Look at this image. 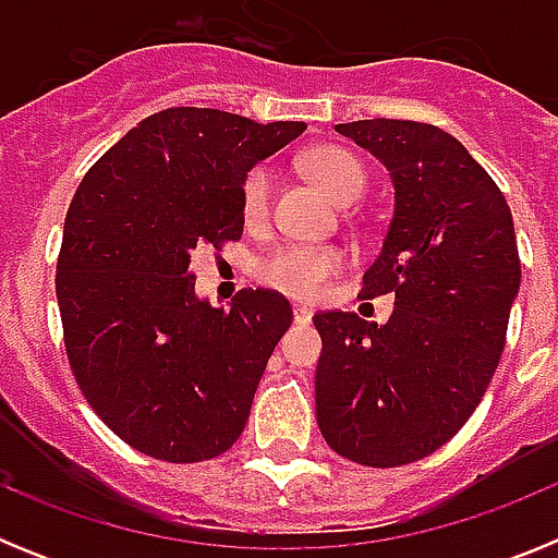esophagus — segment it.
<instances>
[{
	"mask_svg": "<svg viewBox=\"0 0 558 558\" xmlns=\"http://www.w3.org/2000/svg\"><path fill=\"white\" fill-rule=\"evenodd\" d=\"M293 318H295V324H310L313 322V307H307V304H295Z\"/></svg>",
	"mask_w": 558,
	"mask_h": 558,
	"instance_id": "1",
	"label": "esophagus"
}]
</instances>
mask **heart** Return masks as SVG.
I'll use <instances>...</instances> for the list:
<instances>
[{
  "mask_svg": "<svg viewBox=\"0 0 558 558\" xmlns=\"http://www.w3.org/2000/svg\"><path fill=\"white\" fill-rule=\"evenodd\" d=\"M324 192H329L338 204L349 206L366 190V167L360 165L349 150L340 147H318L304 159ZM270 190L274 175L268 167H256L243 184V218L248 223L265 220L270 209ZM347 265V256L335 248H282L268 256L259 268L263 282L274 290L295 295V299H322L327 293L332 276Z\"/></svg>",
  "mask_w": 558,
  "mask_h": 558,
  "instance_id": "obj_1",
  "label": "heart"
}]
</instances>
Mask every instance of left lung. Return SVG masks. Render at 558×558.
Listing matches in <instances>:
<instances>
[{"mask_svg":"<svg viewBox=\"0 0 558 558\" xmlns=\"http://www.w3.org/2000/svg\"><path fill=\"white\" fill-rule=\"evenodd\" d=\"M374 153L393 184V218L363 295H393L386 324L318 313L315 416L338 456L402 466L447 445L500 363L520 293L511 209L447 131L411 120L335 125Z\"/></svg>","mask_w":558,"mask_h":558,"instance_id":"left-lung-1","label":"left lung"}]
</instances>
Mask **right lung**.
<instances>
[{"label": "right lung", "instance_id": "1", "mask_svg": "<svg viewBox=\"0 0 558 558\" xmlns=\"http://www.w3.org/2000/svg\"><path fill=\"white\" fill-rule=\"evenodd\" d=\"M307 131L167 108L122 136L69 204L56 293L69 366L97 416L170 463L234 445L293 310L274 290L229 307L195 293L192 251L243 234L248 172Z\"/></svg>", "mask_w": 558, "mask_h": 558}]
</instances>
